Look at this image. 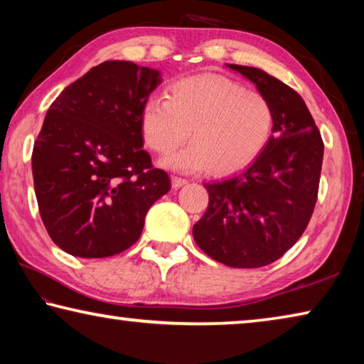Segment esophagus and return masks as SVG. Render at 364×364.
<instances>
[{"mask_svg":"<svg viewBox=\"0 0 364 364\" xmlns=\"http://www.w3.org/2000/svg\"><path fill=\"white\" fill-rule=\"evenodd\" d=\"M171 184H173V188H181L184 184H188L186 178H180V176H173L171 178Z\"/></svg>","mask_w":364,"mask_h":364,"instance_id":"34e87169","label":"esophagus"}]
</instances>
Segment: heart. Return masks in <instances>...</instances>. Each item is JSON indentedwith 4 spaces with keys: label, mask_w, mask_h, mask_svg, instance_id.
Wrapping results in <instances>:
<instances>
[{
    "label": "heart",
    "mask_w": 364,
    "mask_h": 364,
    "mask_svg": "<svg viewBox=\"0 0 364 364\" xmlns=\"http://www.w3.org/2000/svg\"><path fill=\"white\" fill-rule=\"evenodd\" d=\"M276 114L267 96L220 75L180 80L167 97H151L141 110V134L159 154L188 147L164 159L183 173L210 167L213 173L237 171L260 156L274 132Z\"/></svg>",
    "instance_id": "obj_1"
}]
</instances>
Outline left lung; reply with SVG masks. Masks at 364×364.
Listing matches in <instances>:
<instances>
[{
  "label": "left lung",
  "mask_w": 364,
  "mask_h": 364,
  "mask_svg": "<svg viewBox=\"0 0 364 364\" xmlns=\"http://www.w3.org/2000/svg\"><path fill=\"white\" fill-rule=\"evenodd\" d=\"M273 104L268 146L249 168L205 183L208 207L193 228L196 244L232 268H260L304 234L318 199L324 144L297 91L255 67L228 64Z\"/></svg>",
  "instance_id": "8db88e82"
}]
</instances>
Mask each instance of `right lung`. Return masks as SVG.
<instances>
[{
  "mask_svg": "<svg viewBox=\"0 0 364 364\" xmlns=\"http://www.w3.org/2000/svg\"><path fill=\"white\" fill-rule=\"evenodd\" d=\"M160 72L106 60L48 109L32 171L49 237L67 254L104 258L138 241L151 205L170 191L143 149L141 110Z\"/></svg>",
  "mask_w": 364,
  "mask_h": 364,
  "instance_id": "1",
  "label": "right lung"
}]
</instances>
